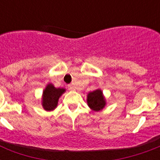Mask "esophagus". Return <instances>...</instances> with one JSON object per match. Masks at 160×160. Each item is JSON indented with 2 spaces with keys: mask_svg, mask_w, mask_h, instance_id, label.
<instances>
[{
  "mask_svg": "<svg viewBox=\"0 0 160 160\" xmlns=\"http://www.w3.org/2000/svg\"><path fill=\"white\" fill-rule=\"evenodd\" d=\"M68 88H69V90H75V86L72 84H70V85H68Z\"/></svg>",
  "mask_w": 160,
  "mask_h": 160,
  "instance_id": "1",
  "label": "esophagus"
}]
</instances>
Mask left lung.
I'll use <instances>...</instances> for the list:
<instances>
[{
    "label": "left lung",
    "instance_id": "8db88e82",
    "mask_svg": "<svg viewBox=\"0 0 160 160\" xmlns=\"http://www.w3.org/2000/svg\"><path fill=\"white\" fill-rule=\"evenodd\" d=\"M88 106L94 111H100L106 105V100L103 95V91L100 89L90 92L87 95Z\"/></svg>",
    "mask_w": 160,
    "mask_h": 160
}]
</instances>
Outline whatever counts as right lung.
<instances>
[{"label":"right lung","instance_id":"add662e5","mask_svg":"<svg viewBox=\"0 0 160 160\" xmlns=\"http://www.w3.org/2000/svg\"><path fill=\"white\" fill-rule=\"evenodd\" d=\"M65 92L64 88H55L53 84H48L42 93L41 105L46 111H51L57 107L58 100Z\"/></svg>","mask_w":160,"mask_h":160}]
</instances>
